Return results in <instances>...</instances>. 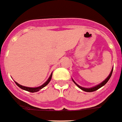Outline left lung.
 <instances>
[{
  "instance_id": "8db88e82",
  "label": "left lung",
  "mask_w": 122,
  "mask_h": 122,
  "mask_svg": "<svg viewBox=\"0 0 122 122\" xmlns=\"http://www.w3.org/2000/svg\"><path fill=\"white\" fill-rule=\"evenodd\" d=\"M112 70H113V69H112V71H111V73H110V75H109V76H108V77L107 78H106V79L105 80H104L103 82H102L101 84H100L99 85H98V86H95V87H91V88H85V87H80V86H78L77 84H76V83L75 82V81H74L73 80V81L74 82V83H75V84H76V86H77L80 89H81L82 90L84 91H86V92H93V91H95L98 90V89H100V87H102V86H104V85H105V84H106V83L108 82V81H109V80L110 79V78H111V75H112Z\"/></svg>"
}]
</instances>
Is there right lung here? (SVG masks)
<instances>
[{
	"label": "right lung",
	"instance_id": "1",
	"mask_svg": "<svg viewBox=\"0 0 122 122\" xmlns=\"http://www.w3.org/2000/svg\"><path fill=\"white\" fill-rule=\"evenodd\" d=\"M51 77H52V74H51V76H49V79L47 80V81L45 82L44 84H43V85H42L41 86H40V87H25V86H21V85H20L19 84H18L17 82H15V83H16V85L19 86L20 88L22 89H24V90L27 91H29V92H37V91H38L39 90H40L41 89H42L43 87H44L45 86H47V84H49V82H50V80H51Z\"/></svg>",
	"mask_w": 122,
	"mask_h": 122
}]
</instances>
